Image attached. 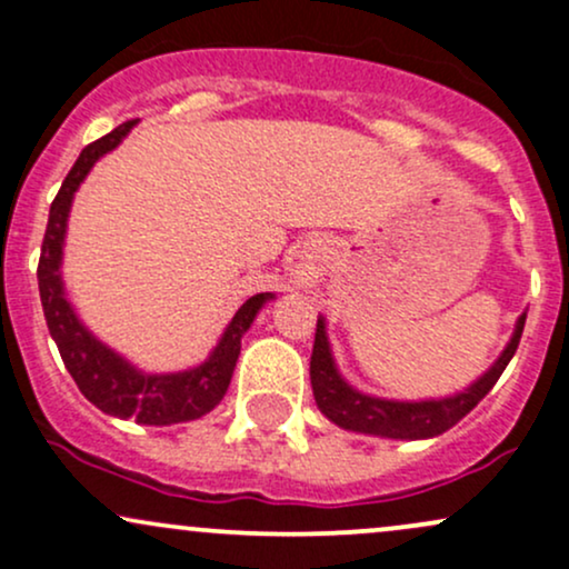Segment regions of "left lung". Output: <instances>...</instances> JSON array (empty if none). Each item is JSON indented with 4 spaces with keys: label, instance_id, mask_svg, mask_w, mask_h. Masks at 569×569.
<instances>
[{
    "label": "left lung",
    "instance_id": "1",
    "mask_svg": "<svg viewBox=\"0 0 569 569\" xmlns=\"http://www.w3.org/2000/svg\"><path fill=\"white\" fill-rule=\"evenodd\" d=\"M527 313L517 322V330L506 346L498 362L485 372L469 389L445 399H426V402H391V399L367 397V393L351 389L340 378L336 359H332L330 340L325 332V317L317 319V336H313L311 351V389L317 407L340 429L372 433V437L389 439H429L439 437L458 423L487 397V391L503 376L506 365L517 353L519 338H522Z\"/></svg>",
    "mask_w": 569,
    "mask_h": 569
}]
</instances>
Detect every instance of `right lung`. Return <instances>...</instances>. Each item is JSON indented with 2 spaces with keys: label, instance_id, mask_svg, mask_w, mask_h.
<instances>
[{
  "label": "right lung",
  "instance_id": "1",
  "mask_svg": "<svg viewBox=\"0 0 569 569\" xmlns=\"http://www.w3.org/2000/svg\"><path fill=\"white\" fill-rule=\"evenodd\" d=\"M132 124L136 122L119 124L109 136L84 146L63 186H60L58 197L52 199L37 269L39 298H42L47 330L56 340L66 370L71 372L73 383L98 410L122 420L136 418L138 423L146 426H170L202 418L223 399V393L229 391L233 367H237L239 349H242V336L250 330L252 319L263 309L266 300L273 296L271 292H258V296L244 300L210 357L199 367L170 372V376H149V372L136 370L79 322L69 298H66L63 279H60V258H63L71 199L87 172L92 170V164L103 153L117 149L119 140L132 130Z\"/></svg>",
  "mask_w": 569,
  "mask_h": 569
}]
</instances>
